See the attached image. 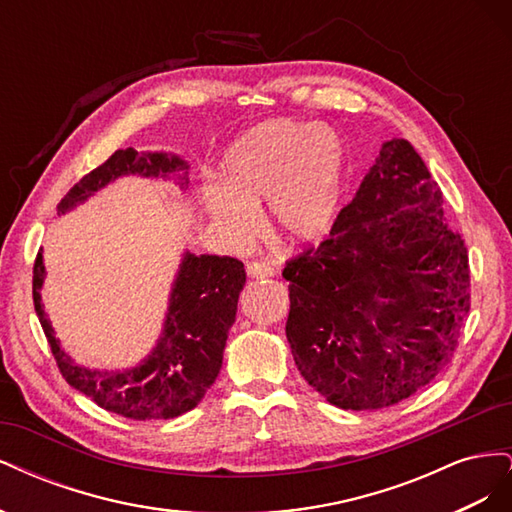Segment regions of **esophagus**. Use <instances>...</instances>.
Wrapping results in <instances>:
<instances>
[{"label":"esophagus","mask_w":512,"mask_h":512,"mask_svg":"<svg viewBox=\"0 0 512 512\" xmlns=\"http://www.w3.org/2000/svg\"><path fill=\"white\" fill-rule=\"evenodd\" d=\"M275 267L269 265L267 260H254L247 265V275L256 277V280H269V277H275Z\"/></svg>","instance_id":"esophagus-1"}]
</instances>
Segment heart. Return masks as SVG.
Returning a JSON list of instances; mask_svg holds the SVG:
<instances>
[{
    "mask_svg": "<svg viewBox=\"0 0 512 512\" xmlns=\"http://www.w3.org/2000/svg\"><path fill=\"white\" fill-rule=\"evenodd\" d=\"M342 138L312 121L273 119L228 147L222 179L203 188L213 224L243 241L256 230V207L267 198L271 226L294 243L329 235L344 196Z\"/></svg>",
    "mask_w": 512,
    "mask_h": 512,
    "instance_id": "1",
    "label": "heart"
}]
</instances>
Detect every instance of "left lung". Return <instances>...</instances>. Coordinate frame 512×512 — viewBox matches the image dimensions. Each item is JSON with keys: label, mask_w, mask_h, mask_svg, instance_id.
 <instances>
[{"label": "left lung", "mask_w": 512, "mask_h": 512, "mask_svg": "<svg viewBox=\"0 0 512 512\" xmlns=\"http://www.w3.org/2000/svg\"><path fill=\"white\" fill-rule=\"evenodd\" d=\"M442 203L423 158L393 138L331 235L286 262V337L301 376L329 404L393 406L453 361L470 265Z\"/></svg>", "instance_id": "obj_1"}]
</instances>
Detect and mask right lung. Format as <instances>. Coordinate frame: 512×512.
Wrapping results in <instances>:
<instances>
[{"label": "right lung", "mask_w": 512, "mask_h": 512, "mask_svg": "<svg viewBox=\"0 0 512 512\" xmlns=\"http://www.w3.org/2000/svg\"><path fill=\"white\" fill-rule=\"evenodd\" d=\"M183 168L188 164L168 153L143 156L132 147L117 149L61 198L57 213L70 211L121 175L166 177ZM44 273L40 250L34 262V307L61 376L70 386L100 408L134 421L175 418L198 406L220 374L228 331L237 316L239 292L245 286L241 260L185 254L170 294L160 342L143 365L130 371H91L76 365L61 350L40 297Z\"/></svg>", "instance_id": "add662e5"}]
</instances>
